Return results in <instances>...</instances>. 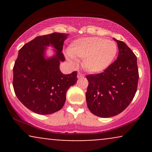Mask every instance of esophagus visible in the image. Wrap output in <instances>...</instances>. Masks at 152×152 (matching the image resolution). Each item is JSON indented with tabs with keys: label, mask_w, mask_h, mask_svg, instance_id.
<instances>
[{
	"label": "esophagus",
	"mask_w": 152,
	"mask_h": 152,
	"mask_svg": "<svg viewBox=\"0 0 152 152\" xmlns=\"http://www.w3.org/2000/svg\"><path fill=\"white\" fill-rule=\"evenodd\" d=\"M83 77H84V75H83L81 72H78V78H83Z\"/></svg>",
	"instance_id": "obj_1"
}]
</instances>
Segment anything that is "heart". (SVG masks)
Listing matches in <instances>:
<instances>
[{
  "instance_id": "obj_1",
  "label": "heart",
  "mask_w": 152,
  "mask_h": 152,
  "mask_svg": "<svg viewBox=\"0 0 152 152\" xmlns=\"http://www.w3.org/2000/svg\"><path fill=\"white\" fill-rule=\"evenodd\" d=\"M114 41L99 37L82 38L75 40L68 48L69 59H83L87 71L99 73L111 65L117 53Z\"/></svg>"
}]
</instances>
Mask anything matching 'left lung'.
<instances>
[{"mask_svg": "<svg viewBox=\"0 0 152 152\" xmlns=\"http://www.w3.org/2000/svg\"><path fill=\"white\" fill-rule=\"evenodd\" d=\"M117 43V59L102 73L87 75L86 93L91 112L103 118L116 116L130 104L139 81L137 56L123 41Z\"/></svg>", "mask_w": 152, "mask_h": 152, "instance_id": "1", "label": "left lung"}]
</instances>
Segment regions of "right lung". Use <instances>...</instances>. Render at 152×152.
<instances>
[{"label":"right lung","mask_w":152,"mask_h":152,"mask_svg":"<svg viewBox=\"0 0 152 152\" xmlns=\"http://www.w3.org/2000/svg\"><path fill=\"white\" fill-rule=\"evenodd\" d=\"M68 34L37 36L19 50L13 66V86L20 102L33 112L50 114L58 111L66 102V92L77 81V71L64 74L59 69L65 61L62 53ZM57 50L52 58H44L45 46Z\"/></svg>","instance_id":"right-lung-1"}]
</instances>
